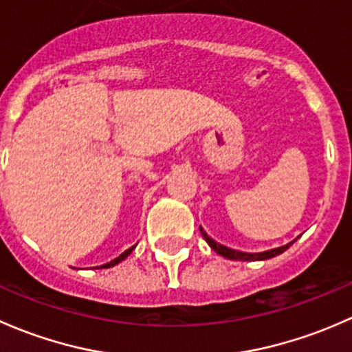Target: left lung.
Masks as SVG:
<instances>
[{
    "label": "left lung",
    "mask_w": 352,
    "mask_h": 352,
    "mask_svg": "<svg viewBox=\"0 0 352 352\" xmlns=\"http://www.w3.org/2000/svg\"><path fill=\"white\" fill-rule=\"evenodd\" d=\"M200 232H201L203 239H205V241H206V244H208L210 248H212L213 251L217 252V254L227 257V259H232V261H264V259H271V257H274V256L281 254V252H285L286 249H288L289 245H292L293 242L296 241V239H295V241L288 242V244L281 245V248L270 249V251H263V252H242V251H235V249H230V248H227V245L219 244V242H217V241H213V239L210 237V235L206 234V232L203 230L201 227H200Z\"/></svg>",
    "instance_id": "left-lung-1"
}]
</instances>
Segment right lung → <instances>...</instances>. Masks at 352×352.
<instances>
[{
	"label": "right lung",
	"mask_w": 352,
	"mask_h": 352,
	"mask_svg": "<svg viewBox=\"0 0 352 352\" xmlns=\"http://www.w3.org/2000/svg\"><path fill=\"white\" fill-rule=\"evenodd\" d=\"M133 249H135V245H132V248H130V249H126V251H123L120 256H118V257H115V259H113V261H110V263H107V264H103V266H100V270H104V267L117 266L118 263H122L123 259H126V257H129L130 254H132V251H133Z\"/></svg>",
	"instance_id": "1"
}]
</instances>
